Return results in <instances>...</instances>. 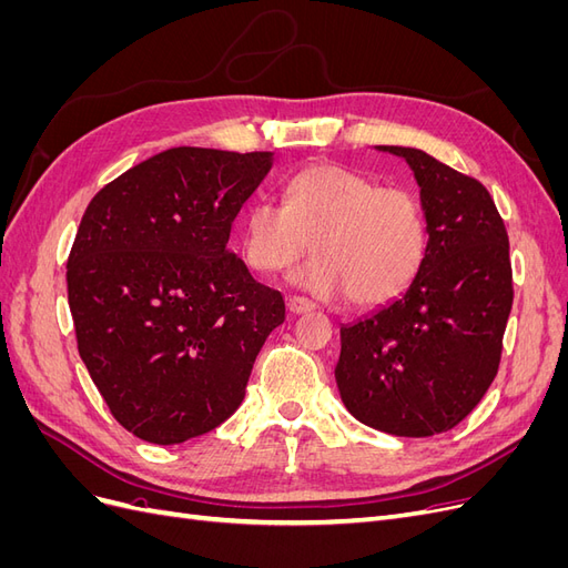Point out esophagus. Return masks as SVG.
Segmentation results:
<instances>
[{"mask_svg":"<svg viewBox=\"0 0 568 568\" xmlns=\"http://www.w3.org/2000/svg\"><path fill=\"white\" fill-rule=\"evenodd\" d=\"M286 307H288V313L303 315V313H311L313 307H315V303H313V301H307V298H303V296H288Z\"/></svg>","mask_w":568,"mask_h":568,"instance_id":"esophagus-1","label":"esophagus"}]
</instances>
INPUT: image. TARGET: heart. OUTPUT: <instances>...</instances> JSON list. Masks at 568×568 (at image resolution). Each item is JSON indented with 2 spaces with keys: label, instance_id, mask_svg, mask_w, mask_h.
Wrapping results in <instances>:
<instances>
[{
  "label": "heart",
  "instance_id": "1",
  "mask_svg": "<svg viewBox=\"0 0 568 568\" xmlns=\"http://www.w3.org/2000/svg\"><path fill=\"white\" fill-rule=\"evenodd\" d=\"M291 282L322 298L348 294L355 305H382L417 277L426 255L422 201L403 186L341 165H311L284 184V203L257 201L246 211V263L263 272L294 265Z\"/></svg>",
  "mask_w": 568,
  "mask_h": 568
}]
</instances>
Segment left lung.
<instances>
[{
  "label": "left lung",
  "mask_w": 568,
  "mask_h": 568,
  "mask_svg": "<svg viewBox=\"0 0 568 568\" xmlns=\"http://www.w3.org/2000/svg\"><path fill=\"white\" fill-rule=\"evenodd\" d=\"M405 159L426 215V255L398 298L341 326L334 369L351 415L384 434L450 432L484 398L511 311L505 222L488 189L412 146Z\"/></svg>",
  "instance_id": "left-lung-1"
}]
</instances>
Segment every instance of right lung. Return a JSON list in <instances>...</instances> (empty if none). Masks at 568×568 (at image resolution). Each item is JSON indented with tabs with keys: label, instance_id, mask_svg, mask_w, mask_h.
<instances>
[{
	"label": "right lung",
	"instance_id": "obj_1",
	"mask_svg": "<svg viewBox=\"0 0 568 568\" xmlns=\"http://www.w3.org/2000/svg\"><path fill=\"white\" fill-rule=\"evenodd\" d=\"M272 163V151L168 149L109 182L80 220L65 272L78 351L136 438L213 432L284 322L280 291L227 246Z\"/></svg>",
	"mask_w": 568,
	"mask_h": 568
}]
</instances>
